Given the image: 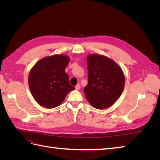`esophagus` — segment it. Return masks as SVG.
Returning <instances> with one entry per match:
<instances>
[{"label": "esophagus", "instance_id": "obj_1", "mask_svg": "<svg viewBox=\"0 0 160 160\" xmlns=\"http://www.w3.org/2000/svg\"><path fill=\"white\" fill-rule=\"evenodd\" d=\"M80 88H81L80 85H79V84H77V85L75 86V89H76V90H79Z\"/></svg>", "mask_w": 160, "mask_h": 160}]
</instances>
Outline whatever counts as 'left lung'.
Masks as SVG:
<instances>
[{
	"mask_svg": "<svg viewBox=\"0 0 160 160\" xmlns=\"http://www.w3.org/2000/svg\"><path fill=\"white\" fill-rule=\"evenodd\" d=\"M87 62L88 84L84 88L86 98L95 109L108 108L123 91V72L113 60L101 55H89Z\"/></svg>",
	"mask_w": 160,
	"mask_h": 160,
	"instance_id": "left-lung-1",
	"label": "left lung"
}]
</instances>
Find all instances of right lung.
<instances>
[{
	"mask_svg": "<svg viewBox=\"0 0 160 160\" xmlns=\"http://www.w3.org/2000/svg\"><path fill=\"white\" fill-rule=\"evenodd\" d=\"M69 62L68 56L53 55L42 58L32 67L28 75V87L34 99L42 107H57L75 89L65 71Z\"/></svg>",
	"mask_w": 160,
	"mask_h": 160,
	"instance_id": "obj_1",
	"label": "right lung"
}]
</instances>
